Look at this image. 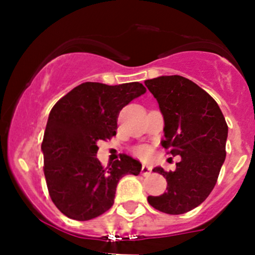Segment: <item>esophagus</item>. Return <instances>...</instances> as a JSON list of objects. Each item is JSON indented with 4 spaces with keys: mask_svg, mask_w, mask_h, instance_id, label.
<instances>
[{
    "mask_svg": "<svg viewBox=\"0 0 255 255\" xmlns=\"http://www.w3.org/2000/svg\"><path fill=\"white\" fill-rule=\"evenodd\" d=\"M150 171H151L150 166H148V165H145V164H143V165H142V175L148 176L149 174H150Z\"/></svg>",
    "mask_w": 255,
    "mask_h": 255,
    "instance_id": "34e87169",
    "label": "esophagus"
}]
</instances>
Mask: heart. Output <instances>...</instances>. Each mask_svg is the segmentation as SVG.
<instances>
[{
	"label": "heart",
	"instance_id": "1",
	"mask_svg": "<svg viewBox=\"0 0 255 255\" xmlns=\"http://www.w3.org/2000/svg\"><path fill=\"white\" fill-rule=\"evenodd\" d=\"M134 154L137 156H139V158L146 159V158H149V156H150L151 150H150V148H149V146L142 145V146H138V148L134 149Z\"/></svg>",
	"mask_w": 255,
	"mask_h": 255
}]
</instances>
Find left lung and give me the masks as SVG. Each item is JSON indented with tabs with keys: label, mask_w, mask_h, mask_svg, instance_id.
<instances>
[{
	"label": "left lung",
	"mask_w": 255,
	"mask_h": 255,
	"mask_svg": "<svg viewBox=\"0 0 255 255\" xmlns=\"http://www.w3.org/2000/svg\"><path fill=\"white\" fill-rule=\"evenodd\" d=\"M164 117L161 145L180 155L174 171L153 169L166 179L168 191L148 196L155 210L181 215L207 199L217 182L226 159L228 126L217 102L191 80L179 75L145 80Z\"/></svg>",
	"instance_id": "1"
}]
</instances>
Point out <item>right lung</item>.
I'll return each instance as SVG.
<instances>
[{
    "mask_svg": "<svg viewBox=\"0 0 255 255\" xmlns=\"http://www.w3.org/2000/svg\"><path fill=\"white\" fill-rule=\"evenodd\" d=\"M145 91L139 82H84L51 109L42 143L43 169L51 201L69 218L99 217L112 207L118 181L140 173L142 164L132 156L121 154L104 168L96 154L99 140L116 135L121 110Z\"/></svg>",
    "mask_w": 255,
    "mask_h": 255,
    "instance_id": "1",
    "label": "right lung"
}]
</instances>
